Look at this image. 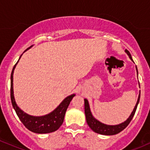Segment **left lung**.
Returning a JSON list of instances; mask_svg holds the SVG:
<instances>
[{"instance_id":"left-lung-1","label":"left lung","mask_w":150,"mask_h":150,"mask_svg":"<svg viewBox=\"0 0 150 150\" xmlns=\"http://www.w3.org/2000/svg\"><path fill=\"white\" fill-rule=\"evenodd\" d=\"M125 52L128 54V56L129 57V58L131 59V61H133L132 58V56L130 54L129 52L127 50H125ZM135 68H136L137 71V75H138V69L137 67L135 66ZM140 86V85H139ZM140 96H141V91L139 92V96H138V100H137V103L135 104V107L133 109V111L132 112L131 115L129 116V117L124 122H122L121 124H117V125H108V124H105L103 123H101L100 121H98L96 117H94V116L92 115V112H91L90 107H89V101H88L87 99H84V112H85V115H86V123L89 125V127H90L92 131H94L96 133L100 134V135H116V134L121 132L122 130H124L127 126L129 125V124L130 123V121H132V117H133L134 115H135V111H136L137 107H138V104L139 103L140 100Z\"/></svg>"}]
</instances>
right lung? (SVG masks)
<instances>
[{
	"mask_svg": "<svg viewBox=\"0 0 150 150\" xmlns=\"http://www.w3.org/2000/svg\"><path fill=\"white\" fill-rule=\"evenodd\" d=\"M33 46H31L28 49H26L23 52L30 49ZM22 54L19 58V60L21 58ZM14 66L12 69V73H11V89H10V96L12 104L14 110L16 112L19 119L21 120L23 125L26 127L31 132L38 134H45L50 133L56 131L59 129V127L62 125L64 122V116H65L66 111L68 108L69 105L70 103V101L73 98L75 94L70 95L67 96V98L63 100V101L58 105L57 108L54 109L52 112L49 114L42 116H33L24 112L20 107L17 105L15 102V97H14V90H13V73L16 65L18 64V61Z\"/></svg>",
	"mask_w": 150,
	"mask_h": 150,
	"instance_id": "1",
	"label": "right lung"
}]
</instances>
